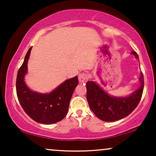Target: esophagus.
<instances>
[{
	"mask_svg": "<svg viewBox=\"0 0 156 156\" xmlns=\"http://www.w3.org/2000/svg\"><path fill=\"white\" fill-rule=\"evenodd\" d=\"M89 78V76L88 74H81L80 76H79V81H80V83H82V84H84V83H86L87 81H88Z\"/></svg>",
	"mask_w": 156,
	"mask_h": 156,
	"instance_id": "34e87169",
	"label": "esophagus"
}]
</instances>
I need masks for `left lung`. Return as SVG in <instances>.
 Returning a JSON list of instances; mask_svg holds the SVG:
<instances>
[{
	"instance_id": "obj_1",
	"label": "left lung",
	"mask_w": 156,
	"mask_h": 156,
	"mask_svg": "<svg viewBox=\"0 0 156 156\" xmlns=\"http://www.w3.org/2000/svg\"><path fill=\"white\" fill-rule=\"evenodd\" d=\"M138 59L136 52H132ZM140 87L128 97L116 98L108 96L94 82L87 83V99L89 107L99 119L115 121L125 118L136 108L142 97L144 87V74L139 78Z\"/></svg>"
}]
</instances>
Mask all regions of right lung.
<instances>
[{
  "instance_id": "obj_1",
  "label": "right lung",
  "mask_w": 156,
  "mask_h": 156,
  "mask_svg": "<svg viewBox=\"0 0 156 156\" xmlns=\"http://www.w3.org/2000/svg\"><path fill=\"white\" fill-rule=\"evenodd\" d=\"M30 48L19 69L16 79L18 101L25 112L36 122L51 124L62 120L67 114L72 94L78 84L77 76L66 80L50 94H39L30 90L24 82Z\"/></svg>"
}]
</instances>
